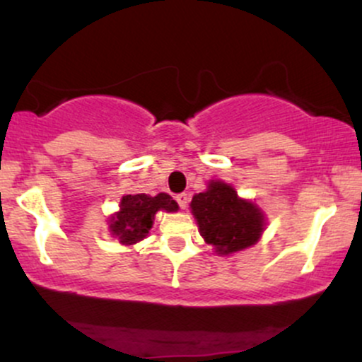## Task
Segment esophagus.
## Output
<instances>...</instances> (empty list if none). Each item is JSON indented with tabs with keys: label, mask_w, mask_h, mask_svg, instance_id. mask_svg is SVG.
Masks as SVG:
<instances>
[{
	"label": "esophagus",
	"mask_w": 362,
	"mask_h": 362,
	"mask_svg": "<svg viewBox=\"0 0 362 362\" xmlns=\"http://www.w3.org/2000/svg\"><path fill=\"white\" fill-rule=\"evenodd\" d=\"M175 199H177L178 206H180V209H185L187 204H189V195L187 194H178Z\"/></svg>",
	"instance_id": "obj_1"
}]
</instances>
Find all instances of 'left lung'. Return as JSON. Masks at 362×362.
I'll list each match as a JSON object with an SVG mask.
<instances>
[{"instance_id": "obj_1", "label": "left lung", "mask_w": 362, "mask_h": 362, "mask_svg": "<svg viewBox=\"0 0 362 362\" xmlns=\"http://www.w3.org/2000/svg\"><path fill=\"white\" fill-rule=\"evenodd\" d=\"M190 209L199 233L219 255L252 247L265 230V216L259 207L240 199L233 187L221 180H211L206 192L195 194Z\"/></svg>"}]
</instances>
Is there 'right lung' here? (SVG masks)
Masks as SVG:
<instances>
[{
	"mask_svg": "<svg viewBox=\"0 0 362 362\" xmlns=\"http://www.w3.org/2000/svg\"><path fill=\"white\" fill-rule=\"evenodd\" d=\"M158 211L175 213L178 204L168 194H158L155 197L146 194L124 195L120 199V209L110 218V233L119 238V243L134 245L144 240L153 226Z\"/></svg>",
	"mask_w": 362,
	"mask_h": 362,
	"instance_id": "add662e5",
	"label": "right lung"
}]
</instances>
